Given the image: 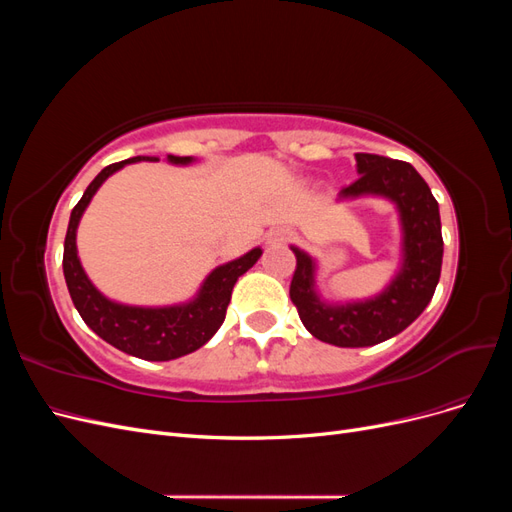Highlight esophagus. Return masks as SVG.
Instances as JSON below:
<instances>
[{
  "label": "esophagus",
  "instance_id": "34e87169",
  "mask_svg": "<svg viewBox=\"0 0 512 512\" xmlns=\"http://www.w3.org/2000/svg\"><path fill=\"white\" fill-rule=\"evenodd\" d=\"M286 241H290V232L284 228H275L267 235V243H271V245H282Z\"/></svg>",
  "mask_w": 512,
  "mask_h": 512
}]
</instances>
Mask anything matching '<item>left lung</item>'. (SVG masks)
<instances>
[{
	"instance_id": "obj_1",
	"label": "left lung",
	"mask_w": 512,
	"mask_h": 512,
	"mask_svg": "<svg viewBox=\"0 0 512 512\" xmlns=\"http://www.w3.org/2000/svg\"><path fill=\"white\" fill-rule=\"evenodd\" d=\"M354 160L359 179L339 192L337 203L371 196L395 207L401 241L399 265L389 284L367 299L327 301L318 290V260L290 245L297 256L290 299L303 327L339 348L376 346L408 329L436 292L444 254L438 200L416 168L374 153H354Z\"/></svg>"
}]
</instances>
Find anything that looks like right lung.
I'll list each match as a JSON object with an SVG mask.
<instances>
[{"label": "right lung", "instance_id": "obj_1", "mask_svg": "<svg viewBox=\"0 0 512 512\" xmlns=\"http://www.w3.org/2000/svg\"><path fill=\"white\" fill-rule=\"evenodd\" d=\"M158 160L160 158L156 156H136L100 170L98 177L89 183L83 198L70 213L64 243V277L76 312L81 314L87 327L100 335L104 342L143 361H173L203 348L222 327L230 294L237 280L245 271H250L262 256L258 245L243 256L215 267L200 284L194 297L183 303L128 305L108 299L106 294H102L85 273L79 258V247H76V230H79L83 213L89 207L91 198L100 190V185L115 175L117 170L136 162ZM166 162L175 166H190L196 160L190 156H166Z\"/></svg>", "mask_w": 512, "mask_h": 512}]
</instances>
